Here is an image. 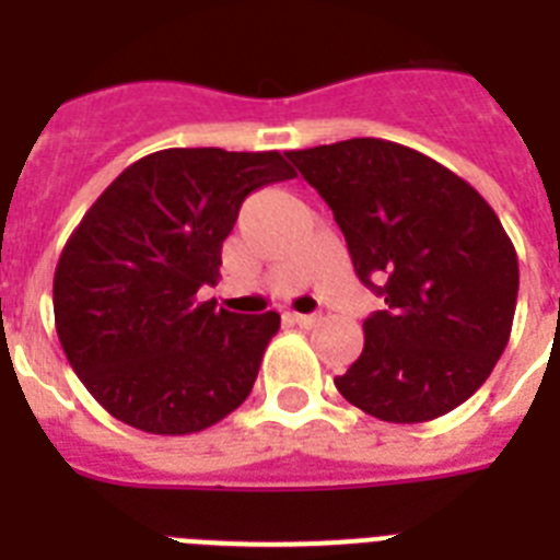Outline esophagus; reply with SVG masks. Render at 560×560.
<instances>
[{
	"mask_svg": "<svg viewBox=\"0 0 560 560\" xmlns=\"http://www.w3.org/2000/svg\"><path fill=\"white\" fill-rule=\"evenodd\" d=\"M289 320H291V323H298V326H303V329H312L314 323H317V314H298V312H291V314H289Z\"/></svg>",
	"mask_w": 560,
	"mask_h": 560,
	"instance_id": "34e87169",
	"label": "esophagus"
}]
</instances>
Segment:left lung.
Instances as JSON below:
<instances>
[{
    "label": "left lung",
    "instance_id": "left-lung-1",
    "mask_svg": "<svg viewBox=\"0 0 560 560\" xmlns=\"http://www.w3.org/2000/svg\"><path fill=\"white\" fill-rule=\"evenodd\" d=\"M329 202L354 275L386 300L335 377L372 418L423 423L483 386L510 343L518 257L466 179L415 148L358 137L285 154Z\"/></svg>",
    "mask_w": 560,
    "mask_h": 560
}]
</instances>
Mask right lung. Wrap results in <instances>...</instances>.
<instances>
[{"label":"right lung","instance_id":"obj_1","mask_svg":"<svg viewBox=\"0 0 560 560\" xmlns=\"http://www.w3.org/2000/svg\"><path fill=\"white\" fill-rule=\"evenodd\" d=\"M294 177L277 151L165 148L119 174L65 243L54 317L65 358L122 423L151 435L214 427L252 392L280 314L197 300L257 188Z\"/></svg>","mask_w":560,"mask_h":560}]
</instances>
